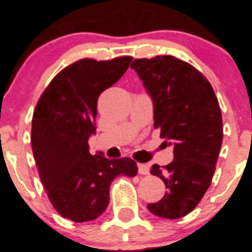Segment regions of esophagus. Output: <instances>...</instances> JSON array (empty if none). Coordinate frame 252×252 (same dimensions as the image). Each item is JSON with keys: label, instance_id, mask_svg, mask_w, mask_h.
Segmentation results:
<instances>
[{"label": "esophagus", "instance_id": "esophagus-1", "mask_svg": "<svg viewBox=\"0 0 252 252\" xmlns=\"http://www.w3.org/2000/svg\"><path fill=\"white\" fill-rule=\"evenodd\" d=\"M138 171L140 175H148L149 166L145 165V163H138Z\"/></svg>", "mask_w": 252, "mask_h": 252}]
</instances>
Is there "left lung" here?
I'll use <instances>...</instances> for the list:
<instances>
[{"label":"left lung","instance_id":"left-lung-1","mask_svg":"<svg viewBox=\"0 0 252 252\" xmlns=\"http://www.w3.org/2000/svg\"><path fill=\"white\" fill-rule=\"evenodd\" d=\"M131 68L153 99L155 128L174 147V161L151 174L166 186L158 202L148 203L152 214L179 219L196 209L209 189L221 141L223 118L209 80L189 63L171 55L135 59Z\"/></svg>","mask_w":252,"mask_h":252}]
</instances>
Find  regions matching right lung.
I'll use <instances>...</instances> for the list:
<instances>
[{
	"label": "right lung",
	"mask_w": 252,
	"mask_h": 252,
	"mask_svg": "<svg viewBox=\"0 0 252 252\" xmlns=\"http://www.w3.org/2000/svg\"><path fill=\"white\" fill-rule=\"evenodd\" d=\"M131 60H77L54 77L33 112L31 143L41 183L54 209L76 223L105 211L114 178L138 174L128 157L108 159L89 152L97 97L124 76Z\"/></svg>",
	"instance_id": "obj_1"
}]
</instances>
